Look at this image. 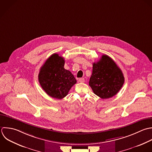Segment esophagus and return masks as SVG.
Wrapping results in <instances>:
<instances>
[{
    "mask_svg": "<svg viewBox=\"0 0 152 152\" xmlns=\"http://www.w3.org/2000/svg\"><path fill=\"white\" fill-rule=\"evenodd\" d=\"M79 82H80V83H83V82H85V79H84V78H80V79H79Z\"/></svg>",
    "mask_w": 152,
    "mask_h": 152,
    "instance_id": "obj_1",
    "label": "esophagus"
}]
</instances>
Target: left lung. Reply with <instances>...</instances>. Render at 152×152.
Listing matches in <instances>:
<instances>
[{"mask_svg": "<svg viewBox=\"0 0 152 152\" xmlns=\"http://www.w3.org/2000/svg\"><path fill=\"white\" fill-rule=\"evenodd\" d=\"M124 82L121 70L107 55H102L98 62L93 63L89 85L94 93L101 98L108 99L115 95Z\"/></svg>", "mask_w": 152, "mask_h": 152, "instance_id": "obj_1", "label": "left lung"}]
</instances>
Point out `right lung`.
Masks as SVG:
<instances>
[{
	"mask_svg": "<svg viewBox=\"0 0 152 152\" xmlns=\"http://www.w3.org/2000/svg\"><path fill=\"white\" fill-rule=\"evenodd\" d=\"M64 65V58L54 53L45 61L38 74V81L43 90L50 96L58 99L64 98L77 82Z\"/></svg>",
	"mask_w": 152,
	"mask_h": 152,
	"instance_id": "1",
	"label": "right lung"
}]
</instances>
